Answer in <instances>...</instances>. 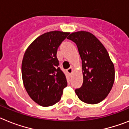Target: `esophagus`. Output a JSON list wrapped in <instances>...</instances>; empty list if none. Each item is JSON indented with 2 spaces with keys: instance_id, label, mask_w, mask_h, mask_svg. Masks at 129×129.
Segmentation results:
<instances>
[{
  "instance_id": "obj_1",
  "label": "esophagus",
  "mask_w": 129,
  "mask_h": 129,
  "mask_svg": "<svg viewBox=\"0 0 129 129\" xmlns=\"http://www.w3.org/2000/svg\"><path fill=\"white\" fill-rule=\"evenodd\" d=\"M67 71H68V73L69 74H72L73 73V69L72 68H69V69H68V70H67Z\"/></svg>"
}]
</instances>
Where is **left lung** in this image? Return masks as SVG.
Here are the masks:
<instances>
[{
  "label": "left lung",
  "instance_id": "obj_1",
  "mask_svg": "<svg viewBox=\"0 0 129 129\" xmlns=\"http://www.w3.org/2000/svg\"><path fill=\"white\" fill-rule=\"evenodd\" d=\"M68 39L76 43L82 63L83 84L75 93L84 103H99L107 97L115 79L114 63L108 51L89 32H73Z\"/></svg>",
  "mask_w": 129,
  "mask_h": 129
}]
</instances>
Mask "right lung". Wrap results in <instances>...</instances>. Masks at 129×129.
Wrapping results in <instances>:
<instances>
[{
  "mask_svg": "<svg viewBox=\"0 0 129 129\" xmlns=\"http://www.w3.org/2000/svg\"><path fill=\"white\" fill-rule=\"evenodd\" d=\"M69 32L51 31L34 40L24 54L21 73L28 95L40 106H51L60 101L68 82L58 68V48Z\"/></svg>",
  "mask_w": 129,
  "mask_h": 129,
  "instance_id": "right-lung-1",
  "label": "right lung"
}]
</instances>
